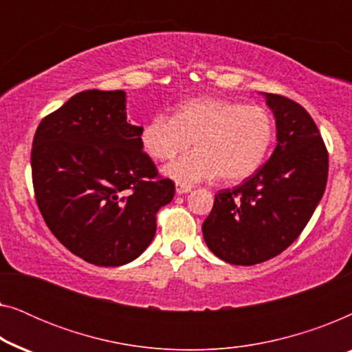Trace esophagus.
Listing matches in <instances>:
<instances>
[{
    "instance_id": "1",
    "label": "esophagus",
    "mask_w": 352,
    "mask_h": 352,
    "mask_svg": "<svg viewBox=\"0 0 352 352\" xmlns=\"http://www.w3.org/2000/svg\"><path fill=\"white\" fill-rule=\"evenodd\" d=\"M192 186H184V184H176V194L177 195H182V194H187V192H190Z\"/></svg>"
}]
</instances>
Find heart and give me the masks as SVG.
<instances>
[{
	"label": "heart",
	"mask_w": 352,
	"mask_h": 352,
	"mask_svg": "<svg viewBox=\"0 0 352 352\" xmlns=\"http://www.w3.org/2000/svg\"><path fill=\"white\" fill-rule=\"evenodd\" d=\"M274 138L276 123L267 109L205 96L181 102L173 117H152L139 141L155 162L171 160L194 142V152L165 168L177 184L190 186L216 176L224 182L247 179L261 168Z\"/></svg>",
	"instance_id": "obj_1"
}]
</instances>
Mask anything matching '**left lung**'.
Instances as JSON below:
<instances>
[{
  "instance_id": "obj_1",
  "label": "left lung",
  "mask_w": 352,
  "mask_h": 352,
  "mask_svg": "<svg viewBox=\"0 0 352 352\" xmlns=\"http://www.w3.org/2000/svg\"><path fill=\"white\" fill-rule=\"evenodd\" d=\"M277 124V147L242 184L214 194L205 242L237 266L267 261L290 247L324 195L329 152L319 128L295 100L264 93Z\"/></svg>"
}]
</instances>
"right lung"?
I'll return each mask as SVG.
<instances>
[{
	"instance_id": "obj_1",
	"label": "right lung",
	"mask_w": 352,
	"mask_h": 352,
	"mask_svg": "<svg viewBox=\"0 0 352 352\" xmlns=\"http://www.w3.org/2000/svg\"><path fill=\"white\" fill-rule=\"evenodd\" d=\"M123 91L75 94L38 124L32 146L36 205L56 239L96 266H122L152 242L175 197L126 122Z\"/></svg>"
}]
</instances>
